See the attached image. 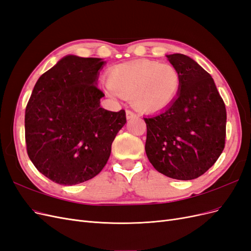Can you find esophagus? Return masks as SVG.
Instances as JSON below:
<instances>
[{
	"label": "esophagus",
	"instance_id": "1",
	"mask_svg": "<svg viewBox=\"0 0 251 251\" xmlns=\"http://www.w3.org/2000/svg\"><path fill=\"white\" fill-rule=\"evenodd\" d=\"M126 119L136 118V114H135L133 111H131V110H126Z\"/></svg>",
	"mask_w": 251,
	"mask_h": 251
}]
</instances>
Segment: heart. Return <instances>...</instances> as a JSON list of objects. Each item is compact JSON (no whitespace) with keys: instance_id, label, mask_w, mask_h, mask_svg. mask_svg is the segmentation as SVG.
I'll return each mask as SVG.
<instances>
[{"instance_id":"b5f03b06","label":"heart","mask_w":251,"mask_h":251,"mask_svg":"<svg viewBox=\"0 0 251 251\" xmlns=\"http://www.w3.org/2000/svg\"><path fill=\"white\" fill-rule=\"evenodd\" d=\"M108 83L109 96L131 100L139 112L156 113L169 108L178 97L181 76L173 65L140 59L113 67Z\"/></svg>"}]
</instances>
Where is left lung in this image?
Instances as JSON below:
<instances>
[{"label":"left lung","mask_w":251,"mask_h":251,"mask_svg":"<svg viewBox=\"0 0 251 251\" xmlns=\"http://www.w3.org/2000/svg\"><path fill=\"white\" fill-rule=\"evenodd\" d=\"M179 71L181 88L169 108L143 118L146 153L154 168L177 180L200 177L225 147L226 109L210 74L191 57L166 55Z\"/></svg>","instance_id":"1"}]
</instances>
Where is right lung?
I'll return each mask as SVG.
<instances>
[{"label": "right lung", "instance_id": "add662e5", "mask_svg": "<svg viewBox=\"0 0 251 251\" xmlns=\"http://www.w3.org/2000/svg\"><path fill=\"white\" fill-rule=\"evenodd\" d=\"M105 62L67 55L37 79L25 112L27 153L44 176L62 185L94 178L107 164L126 112L100 107Z\"/></svg>", "mask_w": 251, "mask_h": 251}]
</instances>
